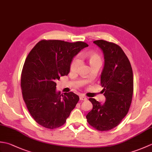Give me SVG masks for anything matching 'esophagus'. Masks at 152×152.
<instances>
[{
    "label": "esophagus",
    "instance_id": "34e87169",
    "mask_svg": "<svg viewBox=\"0 0 152 152\" xmlns=\"http://www.w3.org/2000/svg\"><path fill=\"white\" fill-rule=\"evenodd\" d=\"M87 99H87L86 96H83V95H80V100H81V101H86Z\"/></svg>",
    "mask_w": 152,
    "mask_h": 152
}]
</instances>
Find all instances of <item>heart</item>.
<instances>
[{"instance_id":"1","label":"heart","mask_w":152,"mask_h":152,"mask_svg":"<svg viewBox=\"0 0 152 152\" xmlns=\"http://www.w3.org/2000/svg\"><path fill=\"white\" fill-rule=\"evenodd\" d=\"M85 57L88 59V62L91 66H93L95 65H101L102 63L101 58L100 57L99 55L94 53H88L85 54ZM81 63V59L78 56H76L72 59V62L70 64V70L71 72H76L78 70V67Z\"/></svg>"}]
</instances>
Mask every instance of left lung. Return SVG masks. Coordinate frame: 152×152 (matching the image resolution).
I'll return each mask as SVG.
<instances>
[{
  "label": "left lung",
  "instance_id": "obj_1",
  "mask_svg": "<svg viewBox=\"0 0 152 152\" xmlns=\"http://www.w3.org/2000/svg\"><path fill=\"white\" fill-rule=\"evenodd\" d=\"M93 43L104 54L101 83L106 101L101 104L90 98L93 108L86 118L96 130L106 131L118 126L127 114L133 94V74L129 60L120 46L103 40Z\"/></svg>",
  "mask_w": 152,
  "mask_h": 152
}]
</instances>
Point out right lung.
<instances>
[{"label":"right lung","instance_id":"right-lung-1","mask_svg":"<svg viewBox=\"0 0 152 152\" xmlns=\"http://www.w3.org/2000/svg\"><path fill=\"white\" fill-rule=\"evenodd\" d=\"M88 45L58 40H41L28 53L21 76L22 95L32 117L53 129L65 124L79 96L73 92L56 91L57 81L66 76L73 57Z\"/></svg>","mask_w":152,"mask_h":152}]
</instances>
